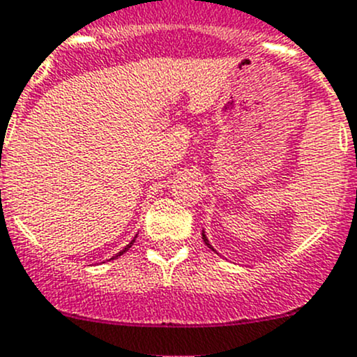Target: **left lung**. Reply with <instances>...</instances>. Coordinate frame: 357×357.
I'll return each mask as SVG.
<instances>
[{"mask_svg": "<svg viewBox=\"0 0 357 357\" xmlns=\"http://www.w3.org/2000/svg\"><path fill=\"white\" fill-rule=\"evenodd\" d=\"M202 238H204V242H205V245H207L208 248H212V250H214V247L211 245V243H208V240H207V236H205V231H202Z\"/></svg>", "mask_w": 357, "mask_h": 357, "instance_id": "1", "label": "left lung"}]
</instances>
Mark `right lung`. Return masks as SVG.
<instances>
[{
	"label": "right lung",
	"instance_id": "obj_1",
	"mask_svg": "<svg viewBox=\"0 0 357 357\" xmlns=\"http://www.w3.org/2000/svg\"><path fill=\"white\" fill-rule=\"evenodd\" d=\"M135 240H136V236H135V238H132V240H131V242H129V245H126L124 248H122V250H121V252H119V254H117V255H115V257H119V255H122V254H124V252H128V250H129V248H131V247H132V243H135ZM115 257H112V259H115Z\"/></svg>",
	"mask_w": 357,
	"mask_h": 357
}]
</instances>
